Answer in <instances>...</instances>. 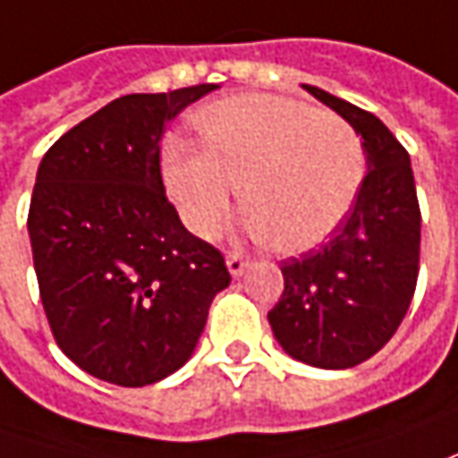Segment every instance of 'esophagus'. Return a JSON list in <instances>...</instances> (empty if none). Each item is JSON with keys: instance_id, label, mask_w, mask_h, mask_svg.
Here are the masks:
<instances>
[{"instance_id": "obj_1", "label": "esophagus", "mask_w": 458, "mask_h": 458, "mask_svg": "<svg viewBox=\"0 0 458 458\" xmlns=\"http://www.w3.org/2000/svg\"><path fill=\"white\" fill-rule=\"evenodd\" d=\"M225 263H228V271L230 276H241L245 268H248V259H243L241 253H228V259H225Z\"/></svg>"}]
</instances>
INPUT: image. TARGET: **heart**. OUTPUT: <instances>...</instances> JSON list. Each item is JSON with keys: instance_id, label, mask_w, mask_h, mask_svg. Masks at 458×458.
I'll list each match as a JSON object with an SVG mask.
<instances>
[{"instance_id": "obj_1", "label": "heart", "mask_w": 458, "mask_h": 458, "mask_svg": "<svg viewBox=\"0 0 458 458\" xmlns=\"http://www.w3.org/2000/svg\"><path fill=\"white\" fill-rule=\"evenodd\" d=\"M205 147L169 139L162 180L182 223L210 241L228 225L235 202L245 228L281 253L324 243L355 208L365 149L347 121L268 93L208 103L198 114Z\"/></svg>"}]
</instances>
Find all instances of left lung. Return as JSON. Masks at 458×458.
<instances>
[{
  "label": "left lung",
  "mask_w": 458,
  "mask_h": 458,
  "mask_svg": "<svg viewBox=\"0 0 458 458\" xmlns=\"http://www.w3.org/2000/svg\"><path fill=\"white\" fill-rule=\"evenodd\" d=\"M304 88L362 136L368 174L335 238L281 263L284 293L268 324L293 360L347 370L383 350L411 307L420 210L411 157L386 123L322 88Z\"/></svg>",
  "instance_id": "1"
}]
</instances>
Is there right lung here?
<instances>
[{"label": "right lung", "instance_id": "1", "mask_svg": "<svg viewBox=\"0 0 458 458\" xmlns=\"http://www.w3.org/2000/svg\"><path fill=\"white\" fill-rule=\"evenodd\" d=\"M215 88L121 96L42 157L27 215L42 307L57 347L98 380L141 387L180 370L230 284L159 169L166 123Z\"/></svg>", "mask_w": 458, "mask_h": 458}]
</instances>
